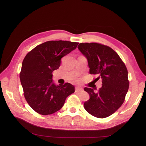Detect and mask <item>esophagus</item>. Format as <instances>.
<instances>
[{"instance_id":"esophagus-1","label":"esophagus","mask_w":146,"mask_h":146,"mask_svg":"<svg viewBox=\"0 0 146 146\" xmlns=\"http://www.w3.org/2000/svg\"><path fill=\"white\" fill-rule=\"evenodd\" d=\"M82 91H83L82 88H80V87H76V92H81Z\"/></svg>"}]
</instances>
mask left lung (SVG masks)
Listing matches in <instances>:
<instances>
[{"mask_svg": "<svg viewBox=\"0 0 146 146\" xmlns=\"http://www.w3.org/2000/svg\"><path fill=\"white\" fill-rule=\"evenodd\" d=\"M78 48L87 59L90 73L98 74L102 82L98 92L94 88H84L90 98L84 107L95 117H108L121 106L128 91L126 66L117 53L107 46L84 43H80Z\"/></svg>", "mask_w": 146, "mask_h": 146, "instance_id": "1", "label": "left lung"}]
</instances>
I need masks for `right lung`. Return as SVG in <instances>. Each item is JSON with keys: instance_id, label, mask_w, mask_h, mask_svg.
<instances>
[{"instance_id": "obj_1", "label": "right lung", "mask_w": 146, "mask_h": 146, "mask_svg": "<svg viewBox=\"0 0 146 146\" xmlns=\"http://www.w3.org/2000/svg\"><path fill=\"white\" fill-rule=\"evenodd\" d=\"M78 43L48 41L35 47L24 58L19 74L24 95L29 105L42 115L53 114L63 107L66 98L74 93L69 82L55 85L52 73L58 69L62 57L75 50Z\"/></svg>"}]
</instances>
